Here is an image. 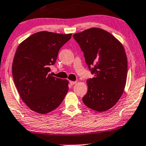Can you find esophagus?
Wrapping results in <instances>:
<instances>
[{"label": "esophagus", "mask_w": 146, "mask_h": 146, "mask_svg": "<svg viewBox=\"0 0 146 146\" xmlns=\"http://www.w3.org/2000/svg\"><path fill=\"white\" fill-rule=\"evenodd\" d=\"M69 83L71 84V85H74V84H75L77 83V82H75V81H70Z\"/></svg>", "instance_id": "34e87169"}]
</instances>
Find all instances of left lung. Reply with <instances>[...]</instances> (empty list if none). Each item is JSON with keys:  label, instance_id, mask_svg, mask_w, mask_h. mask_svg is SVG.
<instances>
[{"label": "left lung", "instance_id": "obj_1", "mask_svg": "<svg viewBox=\"0 0 146 146\" xmlns=\"http://www.w3.org/2000/svg\"><path fill=\"white\" fill-rule=\"evenodd\" d=\"M94 77L86 81L82 101L87 107L105 112L117 103L124 90L128 60L123 45L106 30L92 27L73 35Z\"/></svg>", "mask_w": 146, "mask_h": 146}]
</instances>
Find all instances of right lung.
Instances as JSON below:
<instances>
[{
    "label": "right lung",
    "mask_w": 146,
    "mask_h": 146,
    "mask_svg": "<svg viewBox=\"0 0 146 146\" xmlns=\"http://www.w3.org/2000/svg\"><path fill=\"white\" fill-rule=\"evenodd\" d=\"M71 35L40 31L23 40L16 49L12 63L14 84L22 100L36 113L55 110L67 93L68 80L55 78L48 72L60 48Z\"/></svg>",
    "instance_id": "obj_1"
}]
</instances>
